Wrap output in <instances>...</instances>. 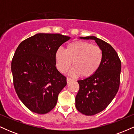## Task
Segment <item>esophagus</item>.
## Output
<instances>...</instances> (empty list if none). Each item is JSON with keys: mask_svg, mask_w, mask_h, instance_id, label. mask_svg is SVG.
Listing matches in <instances>:
<instances>
[{"mask_svg": "<svg viewBox=\"0 0 134 134\" xmlns=\"http://www.w3.org/2000/svg\"><path fill=\"white\" fill-rule=\"evenodd\" d=\"M73 81V79H71V78H69V77H67V83H69L70 82H71V81Z\"/></svg>", "mask_w": 134, "mask_h": 134, "instance_id": "1", "label": "esophagus"}]
</instances>
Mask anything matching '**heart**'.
I'll return each mask as SVG.
<instances>
[{"label": "heart", "instance_id": "b5f03b06", "mask_svg": "<svg viewBox=\"0 0 134 134\" xmlns=\"http://www.w3.org/2000/svg\"><path fill=\"white\" fill-rule=\"evenodd\" d=\"M103 54L101 48L87 41H76L68 44L65 51L58 48L55 58L58 70L62 73L67 72L72 63L74 67L70 70L72 76L90 77L99 70Z\"/></svg>", "mask_w": 134, "mask_h": 134}]
</instances>
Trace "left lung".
<instances>
[{
    "instance_id": "8db88e82",
    "label": "left lung",
    "mask_w": 134,
    "mask_h": 134,
    "mask_svg": "<svg viewBox=\"0 0 134 134\" xmlns=\"http://www.w3.org/2000/svg\"><path fill=\"white\" fill-rule=\"evenodd\" d=\"M80 38L95 40L103 54L96 73L77 81L79 90L76 96V107L82 114L91 116L104 110L116 96L120 86L121 61L114 48L102 40L93 36Z\"/></svg>"
}]
</instances>
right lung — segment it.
Returning <instances> with one entry per match:
<instances>
[{"label":"right lung","mask_w":134,"mask_h":134,"mask_svg":"<svg viewBox=\"0 0 134 134\" xmlns=\"http://www.w3.org/2000/svg\"><path fill=\"white\" fill-rule=\"evenodd\" d=\"M60 34L38 33L23 41L12 60L13 84L20 100L38 114L56 105L67 78L57 69L55 54L70 39Z\"/></svg>","instance_id":"add662e5"}]
</instances>
